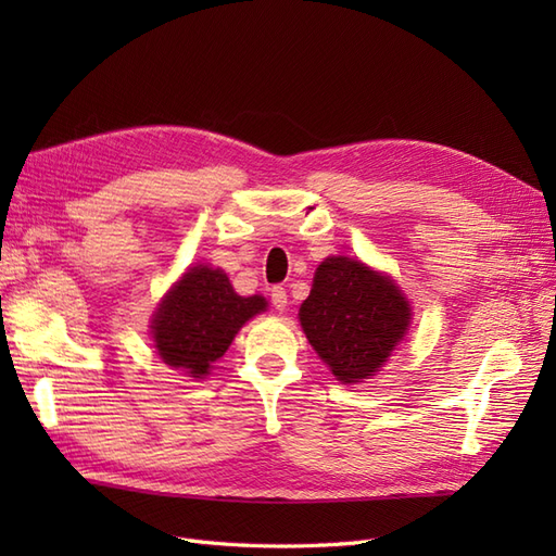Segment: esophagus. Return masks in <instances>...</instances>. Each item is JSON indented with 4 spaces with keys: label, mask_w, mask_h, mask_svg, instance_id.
<instances>
[{
    "label": "esophagus",
    "mask_w": 556,
    "mask_h": 556,
    "mask_svg": "<svg viewBox=\"0 0 556 556\" xmlns=\"http://www.w3.org/2000/svg\"><path fill=\"white\" fill-rule=\"evenodd\" d=\"M271 304L278 311L288 308V292H285V288H280V285H274V288H271Z\"/></svg>",
    "instance_id": "esophagus-1"
}]
</instances>
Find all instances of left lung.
I'll list each match as a JSON object with an SVG mask.
<instances>
[{
    "label": "left lung",
    "instance_id": "left-lung-1",
    "mask_svg": "<svg viewBox=\"0 0 556 556\" xmlns=\"http://www.w3.org/2000/svg\"><path fill=\"white\" fill-rule=\"evenodd\" d=\"M399 285L359 260L327 257L299 308L313 350L343 384L364 382L390 359L410 325Z\"/></svg>",
    "mask_w": 556,
    "mask_h": 556
}]
</instances>
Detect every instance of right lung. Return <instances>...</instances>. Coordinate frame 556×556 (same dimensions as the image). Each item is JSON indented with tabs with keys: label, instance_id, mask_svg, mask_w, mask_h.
Instances as JSON below:
<instances>
[{
	"label": "right lung",
	"instance_id": "add662e5",
	"mask_svg": "<svg viewBox=\"0 0 556 556\" xmlns=\"http://www.w3.org/2000/svg\"><path fill=\"white\" fill-rule=\"evenodd\" d=\"M266 299L233 292L223 268L190 266L166 292L153 315L155 350L164 364L204 378L250 317L266 311Z\"/></svg>",
	"mask_w": 556,
	"mask_h": 556
}]
</instances>
